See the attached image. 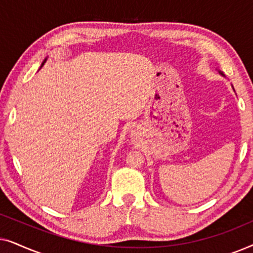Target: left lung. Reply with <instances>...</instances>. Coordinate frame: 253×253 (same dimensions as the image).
I'll return each mask as SVG.
<instances>
[{
	"instance_id": "1",
	"label": "left lung",
	"mask_w": 253,
	"mask_h": 253,
	"mask_svg": "<svg viewBox=\"0 0 253 253\" xmlns=\"http://www.w3.org/2000/svg\"><path fill=\"white\" fill-rule=\"evenodd\" d=\"M219 74H220L221 76H223V77H224V75H223V72H222V71H220V70H219Z\"/></svg>"
}]
</instances>
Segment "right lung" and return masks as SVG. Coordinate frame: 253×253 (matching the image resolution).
I'll return each mask as SVG.
<instances>
[{"label":"right lung","mask_w":253,"mask_h":253,"mask_svg":"<svg viewBox=\"0 0 253 253\" xmlns=\"http://www.w3.org/2000/svg\"><path fill=\"white\" fill-rule=\"evenodd\" d=\"M46 61H47V58H44V61L42 62V64H41V65H43V64H44V62H46Z\"/></svg>","instance_id":"right-lung-1"}]
</instances>
